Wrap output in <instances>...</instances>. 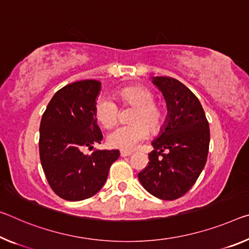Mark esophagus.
Segmentation results:
<instances>
[{
  "label": "esophagus",
  "instance_id": "1",
  "mask_svg": "<svg viewBox=\"0 0 249 249\" xmlns=\"http://www.w3.org/2000/svg\"><path fill=\"white\" fill-rule=\"evenodd\" d=\"M132 155V152L129 151H121V156L122 157H127V156H131Z\"/></svg>",
  "mask_w": 249,
  "mask_h": 249
}]
</instances>
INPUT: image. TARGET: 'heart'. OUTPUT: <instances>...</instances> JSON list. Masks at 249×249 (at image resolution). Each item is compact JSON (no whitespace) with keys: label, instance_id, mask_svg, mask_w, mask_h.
I'll list each match as a JSON object with an SVG mask.
<instances>
[{"label":"heart","instance_id":"heart-1","mask_svg":"<svg viewBox=\"0 0 249 249\" xmlns=\"http://www.w3.org/2000/svg\"><path fill=\"white\" fill-rule=\"evenodd\" d=\"M115 98L123 107L131 106L134 110L128 117L129 125L121 126L107 137V144L113 148L132 151L147 139L148 134L160 132L165 123V110L154 102L155 96L152 90L140 85L126 86L118 89ZM94 117L104 128H112L120 118V108L115 102L106 96L97 98L94 106Z\"/></svg>","mask_w":249,"mask_h":249}]
</instances>
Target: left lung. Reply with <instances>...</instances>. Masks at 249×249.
<instances>
[{"label":"left lung","instance_id":"left-lung-1","mask_svg":"<svg viewBox=\"0 0 249 249\" xmlns=\"http://www.w3.org/2000/svg\"><path fill=\"white\" fill-rule=\"evenodd\" d=\"M152 82L163 93L168 113L139 179L157 198L173 200L186 194L206 164L210 125L199 100L183 83L167 76Z\"/></svg>","mask_w":249,"mask_h":249}]
</instances>
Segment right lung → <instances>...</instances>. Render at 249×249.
Masks as SVG:
<instances>
[{
  "instance_id": "add662e5",
  "label": "right lung",
  "mask_w": 249,
  "mask_h": 249,
  "mask_svg": "<svg viewBox=\"0 0 249 249\" xmlns=\"http://www.w3.org/2000/svg\"><path fill=\"white\" fill-rule=\"evenodd\" d=\"M100 90L95 80L66 85L54 94L42 116L39 159L51 188L63 199L76 202L95 195L120 157L117 149L82 152L103 140L93 113Z\"/></svg>"
}]
</instances>
